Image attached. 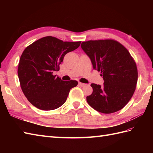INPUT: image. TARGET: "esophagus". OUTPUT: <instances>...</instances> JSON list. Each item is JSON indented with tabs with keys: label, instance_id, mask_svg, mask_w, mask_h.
<instances>
[{
	"label": "esophagus",
	"instance_id": "esophagus-1",
	"mask_svg": "<svg viewBox=\"0 0 153 153\" xmlns=\"http://www.w3.org/2000/svg\"><path fill=\"white\" fill-rule=\"evenodd\" d=\"M79 85L81 87H84V86L86 85V84L83 83H81V82H79Z\"/></svg>",
	"mask_w": 153,
	"mask_h": 153
}]
</instances>
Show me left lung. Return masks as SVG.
Masks as SVG:
<instances>
[{"instance_id": "8db88e82", "label": "left lung", "mask_w": 153, "mask_h": 153, "mask_svg": "<svg viewBox=\"0 0 153 153\" xmlns=\"http://www.w3.org/2000/svg\"><path fill=\"white\" fill-rule=\"evenodd\" d=\"M81 47L104 79L102 87L91 83L93 93L87 97V102L101 113L121 110L136 88L138 72L134 59L125 47L113 39L84 41Z\"/></svg>"}]
</instances>
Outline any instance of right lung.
<instances>
[{
    "mask_svg": "<svg viewBox=\"0 0 153 153\" xmlns=\"http://www.w3.org/2000/svg\"><path fill=\"white\" fill-rule=\"evenodd\" d=\"M81 41L68 42L47 36L25 48L18 64V74L23 93L34 106L43 110L59 108L66 102L76 80L62 81L54 76L68 53L79 47Z\"/></svg>",
    "mask_w": 153,
    "mask_h": 153,
    "instance_id": "add662e5",
    "label": "right lung"
}]
</instances>
